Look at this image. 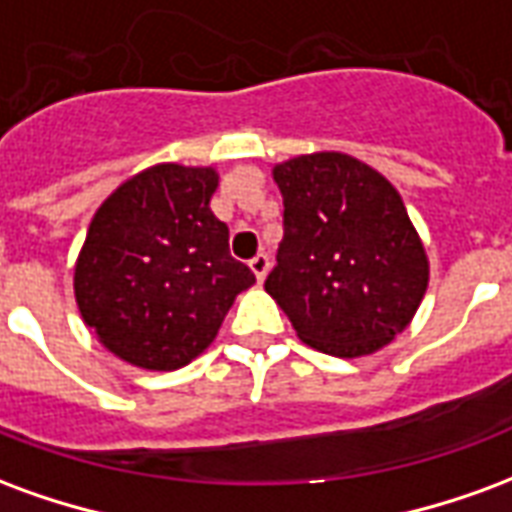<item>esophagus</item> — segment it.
I'll return each instance as SVG.
<instances>
[{
  "label": "esophagus",
  "mask_w": 512,
  "mask_h": 512,
  "mask_svg": "<svg viewBox=\"0 0 512 512\" xmlns=\"http://www.w3.org/2000/svg\"><path fill=\"white\" fill-rule=\"evenodd\" d=\"M268 266H271V260H268L266 252H257V255L252 257V260H249V268H252V271H255L257 282H263V279H266Z\"/></svg>",
  "instance_id": "obj_1"
}]
</instances>
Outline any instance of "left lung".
<instances>
[{
  "label": "left lung",
  "instance_id": "8db88e82",
  "mask_svg": "<svg viewBox=\"0 0 512 512\" xmlns=\"http://www.w3.org/2000/svg\"><path fill=\"white\" fill-rule=\"evenodd\" d=\"M282 241L266 290L312 348L373 354L414 318L428 257L395 186L343 153L290 158L274 169Z\"/></svg>",
  "mask_w": 512,
  "mask_h": 512
}]
</instances>
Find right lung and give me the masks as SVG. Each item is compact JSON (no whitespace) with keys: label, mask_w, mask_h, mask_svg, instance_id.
<instances>
[{"label":"right lung","mask_w":512,"mask_h":512,"mask_svg":"<svg viewBox=\"0 0 512 512\" xmlns=\"http://www.w3.org/2000/svg\"><path fill=\"white\" fill-rule=\"evenodd\" d=\"M216 183L208 167L158 164L95 211L76 263V301L101 343L131 365H189L255 282L211 211Z\"/></svg>","instance_id":"1"}]
</instances>
